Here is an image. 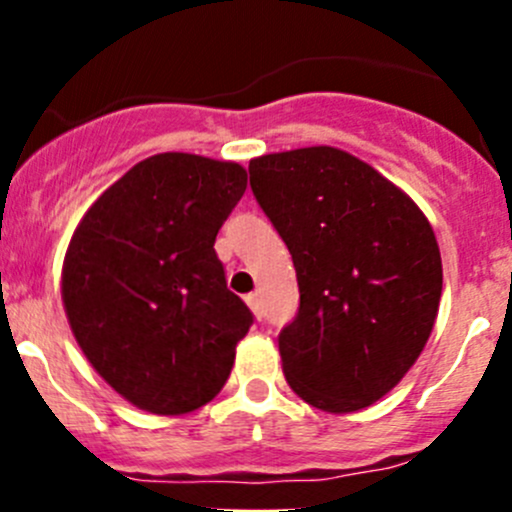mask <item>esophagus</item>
Returning a JSON list of instances; mask_svg holds the SVG:
<instances>
[{
	"label": "esophagus",
	"mask_w": 512,
	"mask_h": 512,
	"mask_svg": "<svg viewBox=\"0 0 512 512\" xmlns=\"http://www.w3.org/2000/svg\"><path fill=\"white\" fill-rule=\"evenodd\" d=\"M245 302L250 304V309H252V312H255V317H257V319H262V302H260V294H257V292L247 294Z\"/></svg>",
	"instance_id": "34e87169"
}]
</instances>
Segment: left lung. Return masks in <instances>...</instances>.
<instances>
[{
    "instance_id": "left-lung-1",
    "label": "left lung",
    "mask_w": 512,
    "mask_h": 512,
    "mask_svg": "<svg viewBox=\"0 0 512 512\" xmlns=\"http://www.w3.org/2000/svg\"><path fill=\"white\" fill-rule=\"evenodd\" d=\"M250 188L297 270V317L280 332L287 384L329 414L366 409L431 337L443 289L431 223L379 170L332 146L250 160Z\"/></svg>"
}]
</instances>
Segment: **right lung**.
<instances>
[{"label":"right lung","mask_w":512,"mask_h":512,"mask_svg":"<svg viewBox=\"0 0 512 512\" xmlns=\"http://www.w3.org/2000/svg\"><path fill=\"white\" fill-rule=\"evenodd\" d=\"M247 188L242 165L158 153L86 210L61 272L71 332L126 401L178 416L213 401L252 327L215 237Z\"/></svg>","instance_id":"obj_1"}]
</instances>
